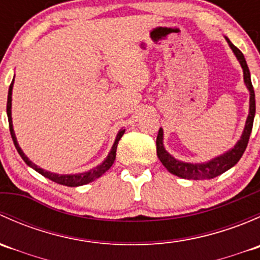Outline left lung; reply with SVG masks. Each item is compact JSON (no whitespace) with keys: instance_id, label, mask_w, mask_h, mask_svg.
Returning <instances> with one entry per match:
<instances>
[{"instance_id":"left-lung-1","label":"left lung","mask_w":260,"mask_h":260,"mask_svg":"<svg viewBox=\"0 0 260 260\" xmlns=\"http://www.w3.org/2000/svg\"><path fill=\"white\" fill-rule=\"evenodd\" d=\"M226 39L228 44L232 48L233 52L235 54L237 59L239 60L240 65L243 68V74H244V83H245L246 88H248L249 93H250V99H249V114L246 118L245 127H244L243 135L240 140L238 141L237 145L225 152L221 156H217L215 158L210 159L204 164H188V162H182L172 157L169 152L165 149L164 147V131L159 128L158 136L156 140L157 146V156H158L159 161L162 162L167 171L171 172L175 176H179L181 179H187V180H209L214 179V177L219 176V175L224 174L229 169L238 164L240 158H242L244 151H245L246 146H248L249 137H250L251 128H253L254 122V115H255V94H254L253 84L250 80V72L246 65L245 57H244L243 52L240 51L237 46L232 44V41Z\"/></svg>"}]
</instances>
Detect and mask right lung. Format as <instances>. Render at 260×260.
<instances>
[{
	"mask_svg": "<svg viewBox=\"0 0 260 260\" xmlns=\"http://www.w3.org/2000/svg\"><path fill=\"white\" fill-rule=\"evenodd\" d=\"M12 86H14V80H12L11 85H10L9 96H7V117H9L10 132H11L12 141H14V145H15V147H16L18 154H20L21 158L26 162V165H27V166H30L31 169H34L35 171H38L39 174H41L44 177H46V179L54 181V182H56V183H60V185L70 186V187H77V186L86 185V183L91 182V181H94L95 179H98V177H101L104 172L108 171V170L111 169V166L113 165V162L115 159V152H117L118 142H119V140L122 138V136L124 135L125 129H120L119 132H118L117 138H115V141H114V145H113V147H112L111 152H109V154L107 156V158L104 159L101 165H98L96 167H94V169L89 170V171H86V172H81V174H75V175H57V174H52V172L45 171V170L40 169V167L36 166L35 164H32V162H31L30 159L26 157V154L23 153L22 149L20 148V146H18L16 136H15V132H14V125H12V117H11Z\"/></svg>",
	"mask_w": 260,
	"mask_h": 260,
	"instance_id": "add662e5",
	"label": "right lung"
}]
</instances>
